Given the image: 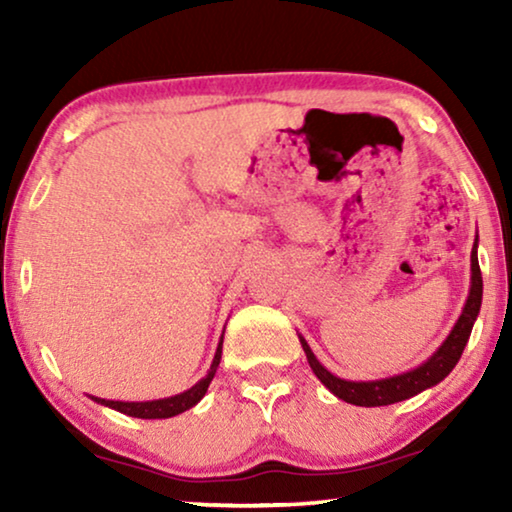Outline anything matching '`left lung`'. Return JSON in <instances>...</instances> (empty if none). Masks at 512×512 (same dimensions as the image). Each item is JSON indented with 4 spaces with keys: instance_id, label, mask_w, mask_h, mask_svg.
Masks as SVG:
<instances>
[{
    "instance_id": "obj_1",
    "label": "left lung",
    "mask_w": 512,
    "mask_h": 512,
    "mask_svg": "<svg viewBox=\"0 0 512 512\" xmlns=\"http://www.w3.org/2000/svg\"><path fill=\"white\" fill-rule=\"evenodd\" d=\"M480 305H482V275L478 265V240H475V247L471 251V291H468L464 310H461V317L457 319V324H454L452 333L447 335V340L436 349V354L429 356V359L422 363V366L412 368L408 373L384 377V380L349 382V380H340V377H335L333 373H328V370L317 361V356L312 354V349L305 342V338H300V345L305 349L307 363H310L314 375L319 377L321 384H324L331 394L342 398L345 403L361 405V408L391 405V403L405 401V398L410 396H417L419 391L433 387V384L445 380V377L452 373V368L457 366V361L461 359V352H464L468 338H471Z\"/></svg>"
}]
</instances>
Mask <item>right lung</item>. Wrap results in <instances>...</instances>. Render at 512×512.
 Listing matches in <instances>:
<instances>
[{
    "label": "right lung",
    "mask_w": 512,
    "mask_h": 512,
    "mask_svg": "<svg viewBox=\"0 0 512 512\" xmlns=\"http://www.w3.org/2000/svg\"><path fill=\"white\" fill-rule=\"evenodd\" d=\"M221 347H223V338L219 342V347H216L214 361H212V366H209L207 375L202 377L198 384H193L191 389L184 391V394H177V396H170V398H158V401H142V403L107 401V398H97V396H93V401L100 403V405H107V408H114L118 412H123V415L139 417V419H167V417L181 415V412H186L188 408H193V405H198L200 398L207 394L209 382L214 380L216 368H219V363H221Z\"/></svg>",
    "instance_id": "obj_1"
}]
</instances>
